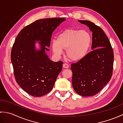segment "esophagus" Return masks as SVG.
<instances>
[{"label": "esophagus", "instance_id": "1", "mask_svg": "<svg viewBox=\"0 0 123 123\" xmlns=\"http://www.w3.org/2000/svg\"><path fill=\"white\" fill-rule=\"evenodd\" d=\"M63 67L64 68L67 69V68H69V65L67 64V63H64L63 64Z\"/></svg>", "mask_w": 123, "mask_h": 123}]
</instances>
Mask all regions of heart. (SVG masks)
<instances>
[{"mask_svg": "<svg viewBox=\"0 0 123 123\" xmlns=\"http://www.w3.org/2000/svg\"><path fill=\"white\" fill-rule=\"evenodd\" d=\"M92 38L86 31L70 28L60 33L56 41L52 42L53 52L57 55L67 50L68 58L72 61H79L86 56L89 50Z\"/></svg>", "mask_w": 123, "mask_h": 123, "instance_id": "obj_1", "label": "heart"}]
</instances>
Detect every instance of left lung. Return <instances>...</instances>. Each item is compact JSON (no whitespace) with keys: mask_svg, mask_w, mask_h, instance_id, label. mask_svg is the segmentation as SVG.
<instances>
[{"mask_svg":"<svg viewBox=\"0 0 123 123\" xmlns=\"http://www.w3.org/2000/svg\"><path fill=\"white\" fill-rule=\"evenodd\" d=\"M78 21L88 26L92 32V51L77 63L71 64L72 86L80 96H92L103 89L111 79L114 52L102 28L89 20Z\"/></svg>","mask_w":123,"mask_h":123,"instance_id":"8db88e82","label":"left lung"}]
</instances>
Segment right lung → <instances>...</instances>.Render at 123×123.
Listing matches in <instances>:
<instances>
[{
    "label": "right lung",
    "instance_id": "1",
    "mask_svg": "<svg viewBox=\"0 0 123 123\" xmlns=\"http://www.w3.org/2000/svg\"><path fill=\"white\" fill-rule=\"evenodd\" d=\"M63 18H44L27 25L20 31L11 51L16 81L25 92L34 97H41L50 91L61 71L63 62H53L45 53L49 51L52 33ZM35 40L41 49H35Z\"/></svg>",
    "mask_w": 123,
    "mask_h": 123
}]
</instances>
